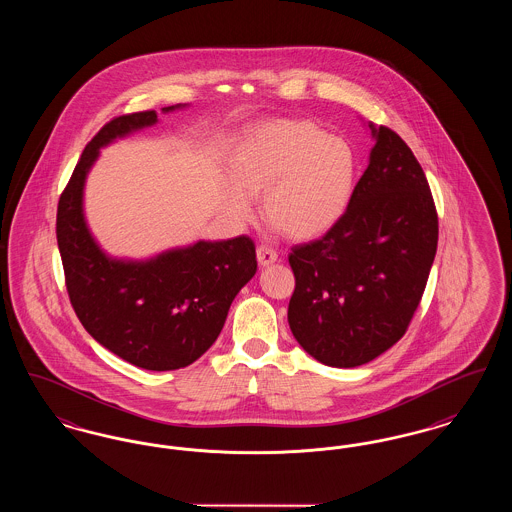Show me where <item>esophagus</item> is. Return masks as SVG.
I'll return each instance as SVG.
<instances>
[{"label":"esophagus","mask_w":512,"mask_h":512,"mask_svg":"<svg viewBox=\"0 0 512 512\" xmlns=\"http://www.w3.org/2000/svg\"><path fill=\"white\" fill-rule=\"evenodd\" d=\"M257 261H259L261 267H268V265L278 261V253L274 249L267 247V245H259L257 247Z\"/></svg>","instance_id":"1"}]
</instances>
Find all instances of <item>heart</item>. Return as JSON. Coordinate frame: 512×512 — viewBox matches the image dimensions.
I'll return each instance as SVG.
<instances>
[{"label": "heart", "instance_id": "obj_1", "mask_svg": "<svg viewBox=\"0 0 512 512\" xmlns=\"http://www.w3.org/2000/svg\"><path fill=\"white\" fill-rule=\"evenodd\" d=\"M232 180L222 195L236 222L263 217L293 240H313L343 217L357 176L355 153L338 136L305 119H268L249 126L230 159Z\"/></svg>", "mask_w": 512, "mask_h": 512}]
</instances>
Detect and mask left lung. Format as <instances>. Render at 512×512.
I'll use <instances>...</instances> for the list:
<instances>
[{"label": "left lung", "mask_w": 512, "mask_h": 512, "mask_svg": "<svg viewBox=\"0 0 512 512\" xmlns=\"http://www.w3.org/2000/svg\"><path fill=\"white\" fill-rule=\"evenodd\" d=\"M368 128L374 147L343 217L290 253L293 338L336 368L370 363L403 338L438 249V213L411 147Z\"/></svg>", "instance_id": "left-lung-1"}]
</instances>
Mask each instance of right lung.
<instances>
[{"label": "right lung", "mask_w": 512, "mask_h": 512, "mask_svg": "<svg viewBox=\"0 0 512 512\" xmlns=\"http://www.w3.org/2000/svg\"><path fill=\"white\" fill-rule=\"evenodd\" d=\"M188 107H163L172 113ZM155 111L107 122L86 146L57 207V245L74 313L94 340L130 365L176 370L219 338L234 297L257 272L247 236L172 247L149 259H119L96 242L84 186L99 149L157 124Z\"/></svg>", "instance_id": "add662e5"}]
</instances>
